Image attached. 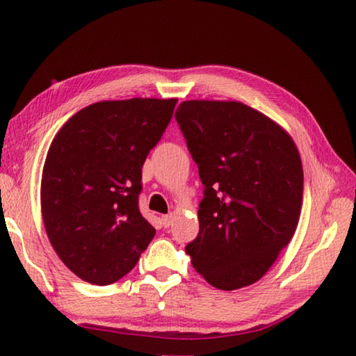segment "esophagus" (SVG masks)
<instances>
[{"instance_id":"34e87169","label":"esophagus","mask_w":356,"mask_h":356,"mask_svg":"<svg viewBox=\"0 0 356 356\" xmlns=\"http://www.w3.org/2000/svg\"><path fill=\"white\" fill-rule=\"evenodd\" d=\"M161 222H163L165 227H170V225L172 224V213H170V215L161 216Z\"/></svg>"}]
</instances>
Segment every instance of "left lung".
<instances>
[{
	"label": "left lung",
	"mask_w": 356,
	"mask_h": 356,
	"mask_svg": "<svg viewBox=\"0 0 356 356\" xmlns=\"http://www.w3.org/2000/svg\"><path fill=\"white\" fill-rule=\"evenodd\" d=\"M202 180L199 234L185 250L211 286L261 279L299 222L303 170L289 134L236 101H185L176 111Z\"/></svg>",
	"instance_id": "8db88e82"
}]
</instances>
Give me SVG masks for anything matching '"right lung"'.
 <instances>
[{
    "instance_id": "obj_1",
    "label": "right lung",
    "mask_w": 356,
    "mask_h": 356,
    "mask_svg": "<svg viewBox=\"0 0 356 356\" xmlns=\"http://www.w3.org/2000/svg\"><path fill=\"white\" fill-rule=\"evenodd\" d=\"M176 104V98L95 102L51 143L42 216L56 254L79 279L99 286L120 280L156 235L138 209L141 168Z\"/></svg>"
}]
</instances>
